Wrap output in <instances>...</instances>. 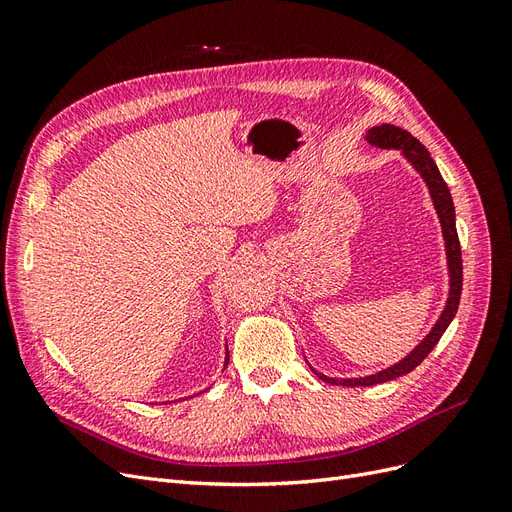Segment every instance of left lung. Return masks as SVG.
<instances>
[{
    "label": "left lung",
    "instance_id": "1",
    "mask_svg": "<svg viewBox=\"0 0 512 512\" xmlns=\"http://www.w3.org/2000/svg\"><path fill=\"white\" fill-rule=\"evenodd\" d=\"M365 141L374 147H382V149H401V153L408 158V162H412V166L425 179L429 194L433 198V207H436L440 224H442V235H444V243H446V258H448V277H451V292H448V301H446L444 312H442L440 320L433 324L431 333L406 356L404 361H399L397 365L380 371V374L367 376V378H352V380L327 378V376L318 374L316 369H312L320 380L331 382V384H344V386H371V384L389 382L399 376L410 374L416 365H421L425 361V356L433 350V346L440 342V337L444 335L448 324H451V320L455 318L459 299H461V286H463L461 245H459L457 226H455V205H453L451 192H448V185L444 183L440 170H438L436 162L431 160L425 145L418 143L408 130L391 126V123H382V126L371 128L365 136Z\"/></svg>",
    "mask_w": 512,
    "mask_h": 512
}]
</instances>
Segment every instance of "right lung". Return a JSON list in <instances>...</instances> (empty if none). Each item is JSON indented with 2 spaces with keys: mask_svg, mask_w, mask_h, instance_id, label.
I'll return each mask as SVG.
<instances>
[{
  "mask_svg": "<svg viewBox=\"0 0 512 512\" xmlns=\"http://www.w3.org/2000/svg\"><path fill=\"white\" fill-rule=\"evenodd\" d=\"M226 365H228V352H226Z\"/></svg>",
  "mask_w": 512,
  "mask_h": 512,
  "instance_id": "add662e5",
  "label": "right lung"
}]
</instances>
